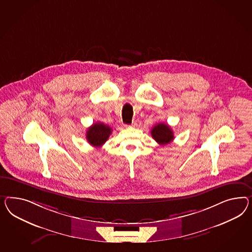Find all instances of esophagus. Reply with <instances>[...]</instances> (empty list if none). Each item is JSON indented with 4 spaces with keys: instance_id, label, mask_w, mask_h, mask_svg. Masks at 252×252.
Returning <instances> with one entry per match:
<instances>
[{
    "instance_id": "34e87169",
    "label": "esophagus",
    "mask_w": 252,
    "mask_h": 252,
    "mask_svg": "<svg viewBox=\"0 0 252 252\" xmlns=\"http://www.w3.org/2000/svg\"><path fill=\"white\" fill-rule=\"evenodd\" d=\"M125 126H126V128H134V127H136V123L133 122L131 125H126Z\"/></svg>"
}]
</instances>
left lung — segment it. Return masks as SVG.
I'll return each mask as SVG.
<instances>
[{
  "label": "left lung",
  "mask_w": 252,
  "mask_h": 252,
  "mask_svg": "<svg viewBox=\"0 0 252 252\" xmlns=\"http://www.w3.org/2000/svg\"><path fill=\"white\" fill-rule=\"evenodd\" d=\"M151 136L156 140L157 143L159 145L170 144L173 139V131L170 126L163 123H158L154 126L151 130Z\"/></svg>",
  "instance_id": "obj_1"
}]
</instances>
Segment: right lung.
<instances>
[{
    "label": "right lung",
    "instance_id": "right-lung-1",
    "mask_svg": "<svg viewBox=\"0 0 252 252\" xmlns=\"http://www.w3.org/2000/svg\"><path fill=\"white\" fill-rule=\"evenodd\" d=\"M111 134L112 128L109 126L103 123L97 122L93 124V126L87 129L86 138L92 146L98 148L106 142Z\"/></svg>",
    "mask_w": 252,
    "mask_h": 252
}]
</instances>
